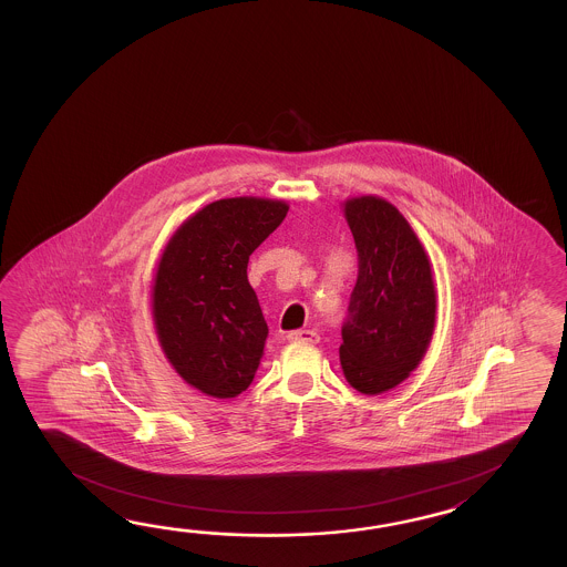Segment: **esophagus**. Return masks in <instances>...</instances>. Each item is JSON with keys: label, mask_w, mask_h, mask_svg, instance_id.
<instances>
[{"label": "esophagus", "mask_w": 567, "mask_h": 567, "mask_svg": "<svg viewBox=\"0 0 567 567\" xmlns=\"http://www.w3.org/2000/svg\"><path fill=\"white\" fill-rule=\"evenodd\" d=\"M288 340L293 344H316L320 337L313 330H296V332H289Z\"/></svg>", "instance_id": "34e87169"}]
</instances>
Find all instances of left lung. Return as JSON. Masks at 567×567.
Returning <instances> with one entry per match:
<instances>
[{"label": "left lung", "instance_id": "left-lung-1", "mask_svg": "<svg viewBox=\"0 0 567 567\" xmlns=\"http://www.w3.org/2000/svg\"><path fill=\"white\" fill-rule=\"evenodd\" d=\"M359 251L340 364L350 386L381 395L410 377L432 342L437 312L434 269L395 205L374 194L342 203Z\"/></svg>", "mask_w": 567, "mask_h": 567}]
</instances>
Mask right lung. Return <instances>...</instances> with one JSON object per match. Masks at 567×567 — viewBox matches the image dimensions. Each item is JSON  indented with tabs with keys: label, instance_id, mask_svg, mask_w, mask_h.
I'll return each mask as SVG.
<instances>
[{
	"label": "right lung",
	"instance_id": "add662e5",
	"mask_svg": "<svg viewBox=\"0 0 567 567\" xmlns=\"http://www.w3.org/2000/svg\"><path fill=\"white\" fill-rule=\"evenodd\" d=\"M288 210L276 198H220L186 218L157 259L152 318L159 349L184 383L208 398H237L259 369L269 330L247 264Z\"/></svg>",
	"mask_w": 567,
	"mask_h": 567
}]
</instances>
